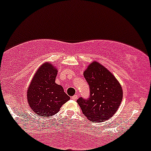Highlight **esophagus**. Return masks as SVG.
<instances>
[{"mask_svg":"<svg viewBox=\"0 0 151 151\" xmlns=\"http://www.w3.org/2000/svg\"><path fill=\"white\" fill-rule=\"evenodd\" d=\"M77 98H78V95H77V94H74V96L72 97V99L73 100H77Z\"/></svg>","mask_w":151,"mask_h":151,"instance_id":"esophagus-1","label":"esophagus"}]
</instances>
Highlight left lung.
I'll list each match as a JSON object with an SVG mask.
<instances>
[{
	"instance_id": "obj_1",
	"label": "left lung",
	"mask_w": 151,
	"mask_h": 151,
	"mask_svg": "<svg viewBox=\"0 0 151 151\" xmlns=\"http://www.w3.org/2000/svg\"><path fill=\"white\" fill-rule=\"evenodd\" d=\"M89 88L87 98L77 103L82 113L93 122L107 120L115 114L122 100V89L115 77L103 66L94 62L84 72Z\"/></svg>"
}]
</instances>
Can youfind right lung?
Segmentation results:
<instances>
[{"label": "right lung", "mask_w": 151, "mask_h": 151, "mask_svg": "<svg viewBox=\"0 0 151 151\" xmlns=\"http://www.w3.org/2000/svg\"><path fill=\"white\" fill-rule=\"evenodd\" d=\"M57 74V69L50 63H46L40 67L31 81L27 99L37 115L53 116L70 99L62 86L55 83Z\"/></svg>", "instance_id": "1"}]
</instances>
